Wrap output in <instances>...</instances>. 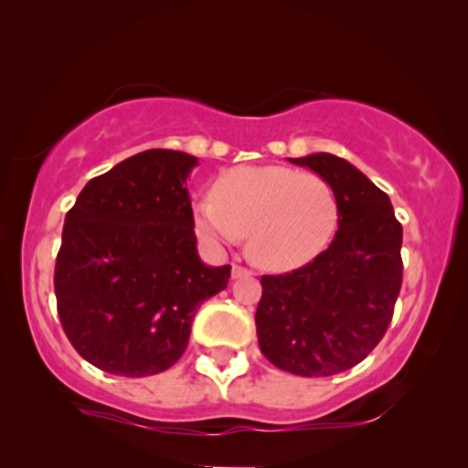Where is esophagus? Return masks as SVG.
Masks as SVG:
<instances>
[{
    "instance_id": "34e87169",
    "label": "esophagus",
    "mask_w": 468,
    "mask_h": 468,
    "mask_svg": "<svg viewBox=\"0 0 468 468\" xmlns=\"http://www.w3.org/2000/svg\"><path fill=\"white\" fill-rule=\"evenodd\" d=\"M251 271H247V268H242L239 264L232 266V279H240V277H251Z\"/></svg>"
}]
</instances>
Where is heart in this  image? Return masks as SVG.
Listing matches in <instances>:
<instances>
[{"instance_id":"b5f03b06","label":"heart","mask_w":468,"mask_h":468,"mask_svg":"<svg viewBox=\"0 0 468 468\" xmlns=\"http://www.w3.org/2000/svg\"><path fill=\"white\" fill-rule=\"evenodd\" d=\"M194 228L213 247L247 236V251L268 271L309 264L335 239L338 202L315 172L287 165H236L217 176L210 200L194 204Z\"/></svg>"}]
</instances>
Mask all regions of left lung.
<instances>
[{
  "label": "left lung",
  "instance_id": "1",
  "mask_svg": "<svg viewBox=\"0 0 468 468\" xmlns=\"http://www.w3.org/2000/svg\"><path fill=\"white\" fill-rule=\"evenodd\" d=\"M330 183L338 232L309 264L261 277L260 349L300 377H330L362 362L386 335L402 285V226L388 194L330 153L290 159Z\"/></svg>",
  "mask_w": 468,
  "mask_h": 468
}]
</instances>
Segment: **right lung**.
I'll list each match as a JSON object with an SVG mask.
<instances>
[{
  "label": "right lung",
  "mask_w": 468,
  "mask_h": 468,
  "mask_svg": "<svg viewBox=\"0 0 468 468\" xmlns=\"http://www.w3.org/2000/svg\"><path fill=\"white\" fill-rule=\"evenodd\" d=\"M197 157L149 149L89 181L68 210L55 264L63 332L93 367L149 377L187 349L197 306L229 266L197 255L187 176Z\"/></svg>",
  "instance_id": "add662e5"
}]
</instances>
